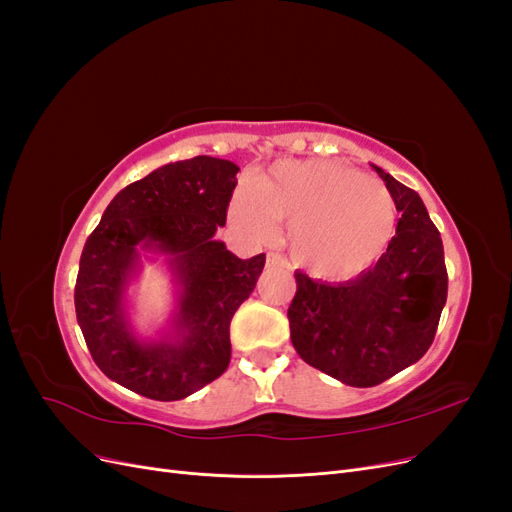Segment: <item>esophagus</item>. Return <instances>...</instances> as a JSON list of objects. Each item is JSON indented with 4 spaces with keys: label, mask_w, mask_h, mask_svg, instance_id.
<instances>
[{
    "label": "esophagus",
    "mask_w": 512,
    "mask_h": 512,
    "mask_svg": "<svg viewBox=\"0 0 512 512\" xmlns=\"http://www.w3.org/2000/svg\"><path fill=\"white\" fill-rule=\"evenodd\" d=\"M267 267H288V260L282 254L269 252L267 254Z\"/></svg>",
    "instance_id": "obj_1"
}]
</instances>
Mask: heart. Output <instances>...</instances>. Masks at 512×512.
Returning a JSON list of instances; mask_svg holds the SVG:
<instances>
[{"instance_id": "b5f03b06", "label": "heart", "mask_w": 512, "mask_h": 512, "mask_svg": "<svg viewBox=\"0 0 512 512\" xmlns=\"http://www.w3.org/2000/svg\"><path fill=\"white\" fill-rule=\"evenodd\" d=\"M230 218L267 239L275 222L288 226L294 260L320 277L365 271L389 247L397 207L384 185L337 160L277 162L230 203Z\"/></svg>"}]
</instances>
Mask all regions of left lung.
Masks as SVG:
<instances>
[{
    "label": "left lung",
    "instance_id": "1",
    "mask_svg": "<svg viewBox=\"0 0 512 512\" xmlns=\"http://www.w3.org/2000/svg\"><path fill=\"white\" fill-rule=\"evenodd\" d=\"M401 213L376 267L329 284L297 271L288 307L301 359L348 386H376L429 350L446 303L444 247L421 196L371 164Z\"/></svg>",
    "mask_w": 512,
    "mask_h": 512
}]
</instances>
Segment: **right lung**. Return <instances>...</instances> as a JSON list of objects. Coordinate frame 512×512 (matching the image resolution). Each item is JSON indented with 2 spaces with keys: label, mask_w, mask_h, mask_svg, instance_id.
Returning a JSON list of instances; mask_svg holds the SVG:
<instances>
[{
  "label": "right lung",
  "mask_w": 512,
  "mask_h": 512,
  "mask_svg": "<svg viewBox=\"0 0 512 512\" xmlns=\"http://www.w3.org/2000/svg\"><path fill=\"white\" fill-rule=\"evenodd\" d=\"M237 173L235 162L211 156L164 164L111 200L83 247L76 320L102 374L138 395L183 399L230 363V320L265 267V254L241 260L215 239ZM143 251L166 255L178 286L160 340L138 338L127 316L125 294Z\"/></svg>",
  "instance_id": "add662e5"
}]
</instances>
